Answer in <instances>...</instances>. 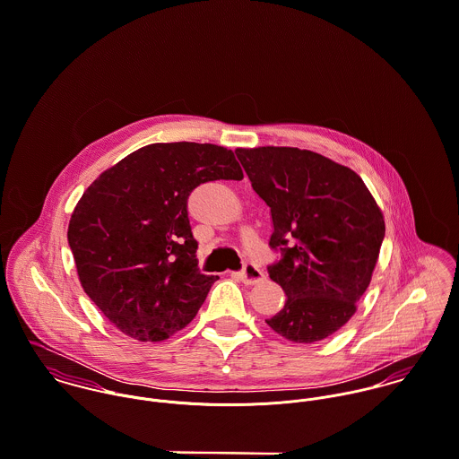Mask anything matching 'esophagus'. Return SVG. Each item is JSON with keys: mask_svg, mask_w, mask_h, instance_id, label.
<instances>
[{"mask_svg": "<svg viewBox=\"0 0 459 459\" xmlns=\"http://www.w3.org/2000/svg\"><path fill=\"white\" fill-rule=\"evenodd\" d=\"M238 279H240L244 284H258L260 281L264 279V273H263L262 270H260L256 264L247 263V264L244 266V270L238 273Z\"/></svg>", "mask_w": 459, "mask_h": 459, "instance_id": "esophagus-1", "label": "esophagus"}]
</instances>
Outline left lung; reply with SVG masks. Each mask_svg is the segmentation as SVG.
Listing matches in <instances>:
<instances>
[{
    "instance_id": "1",
    "label": "left lung",
    "mask_w": 459,
    "mask_h": 459,
    "mask_svg": "<svg viewBox=\"0 0 459 459\" xmlns=\"http://www.w3.org/2000/svg\"><path fill=\"white\" fill-rule=\"evenodd\" d=\"M235 153L270 208L268 244L282 253L268 275L286 302L266 325L293 342L322 341L355 315L371 282L384 213L355 171L316 152L260 146Z\"/></svg>"
}]
</instances>
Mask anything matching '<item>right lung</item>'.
I'll use <instances>...</instances> for the list:
<instances>
[{"label":"right lung","instance_id":"obj_1","mask_svg":"<svg viewBox=\"0 0 459 459\" xmlns=\"http://www.w3.org/2000/svg\"><path fill=\"white\" fill-rule=\"evenodd\" d=\"M242 178L224 146L153 143L84 191L68 246L84 293L115 327L157 342L193 322L219 277L197 270L187 199L199 184Z\"/></svg>","mask_w":459,"mask_h":459}]
</instances>
